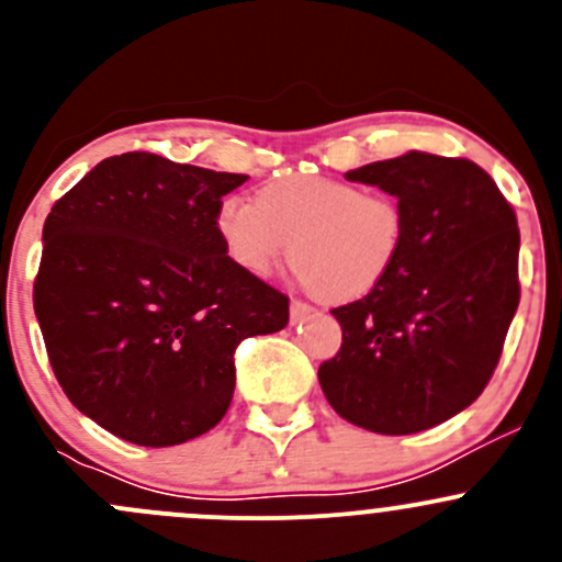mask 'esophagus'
Returning <instances> with one entry per match:
<instances>
[{
    "label": "esophagus",
    "mask_w": 562,
    "mask_h": 562,
    "mask_svg": "<svg viewBox=\"0 0 562 562\" xmlns=\"http://www.w3.org/2000/svg\"><path fill=\"white\" fill-rule=\"evenodd\" d=\"M313 313V307H310L307 302H299V299H293L291 302V321H302V317H307Z\"/></svg>",
    "instance_id": "esophagus-1"
}]
</instances>
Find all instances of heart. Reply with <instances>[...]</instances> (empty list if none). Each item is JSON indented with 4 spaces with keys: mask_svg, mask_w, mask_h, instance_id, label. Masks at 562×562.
<instances>
[{
    "mask_svg": "<svg viewBox=\"0 0 562 562\" xmlns=\"http://www.w3.org/2000/svg\"><path fill=\"white\" fill-rule=\"evenodd\" d=\"M217 234L241 269L269 274L291 252L310 291L356 302L394 269L407 236L400 198L334 176H288L258 192V203L225 195Z\"/></svg>",
    "mask_w": 562,
    "mask_h": 562,
    "instance_id": "heart-1",
    "label": "heart"
}]
</instances>
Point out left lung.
I'll return each instance as SVG.
<instances>
[{
	"instance_id": "left-lung-1",
	"label": "left lung",
	"mask_w": 562,
	"mask_h": 562,
	"mask_svg": "<svg viewBox=\"0 0 562 562\" xmlns=\"http://www.w3.org/2000/svg\"><path fill=\"white\" fill-rule=\"evenodd\" d=\"M345 179L400 198L394 269L334 307L342 345L317 370L328 405L378 435H413L479 400L519 307V228L492 176L464 157L407 151Z\"/></svg>"
}]
</instances>
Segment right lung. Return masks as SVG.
Masks as SVG:
<instances>
[{
	"instance_id": "right-lung-1",
	"label": "right lung",
	"mask_w": 562,
	"mask_h": 562,
	"mask_svg": "<svg viewBox=\"0 0 562 562\" xmlns=\"http://www.w3.org/2000/svg\"><path fill=\"white\" fill-rule=\"evenodd\" d=\"M245 173L149 151L108 157L43 225L35 315L67 400L135 446H179L225 416L241 339L285 328L288 296L217 234Z\"/></svg>"
}]
</instances>
